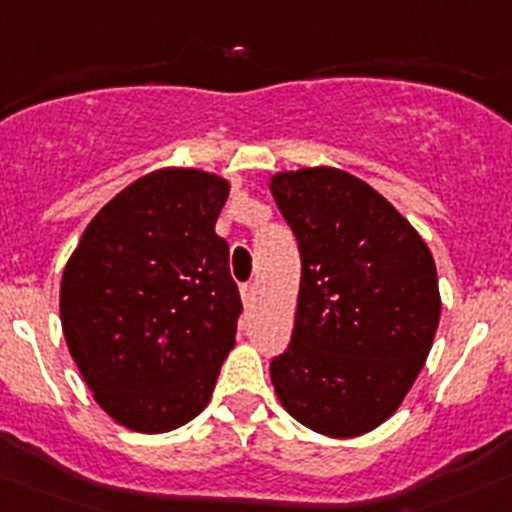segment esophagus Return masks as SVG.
I'll use <instances>...</instances> for the list:
<instances>
[{"instance_id": "34e87169", "label": "esophagus", "mask_w": 512, "mask_h": 512, "mask_svg": "<svg viewBox=\"0 0 512 512\" xmlns=\"http://www.w3.org/2000/svg\"><path fill=\"white\" fill-rule=\"evenodd\" d=\"M241 301L246 309H251L253 301H256V284H246L241 286Z\"/></svg>"}]
</instances>
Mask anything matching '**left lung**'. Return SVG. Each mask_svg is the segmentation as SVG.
I'll use <instances>...</instances> for the list:
<instances>
[{
	"mask_svg": "<svg viewBox=\"0 0 512 512\" xmlns=\"http://www.w3.org/2000/svg\"><path fill=\"white\" fill-rule=\"evenodd\" d=\"M269 188L301 253L291 344L271 362L276 397L319 435H367L399 410L435 342L432 251L347 170H281Z\"/></svg>",
	"mask_w": 512,
	"mask_h": 512,
	"instance_id": "obj_1",
	"label": "left lung"
}]
</instances>
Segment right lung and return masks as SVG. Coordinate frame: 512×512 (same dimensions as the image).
I'll return each instance as SVG.
<instances>
[{
    "mask_svg": "<svg viewBox=\"0 0 512 512\" xmlns=\"http://www.w3.org/2000/svg\"><path fill=\"white\" fill-rule=\"evenodd\" d=\"M228 191L208 170H153L97 211L67 259V349L128 430L160 435L201 415L236 344L241 296L216 233Z\"/></svg>",
    "mask_w": 512,
    "mask_h": 512,
    "instance_id": "add662e5",
    "label": "right lung"
}]
</instances>
